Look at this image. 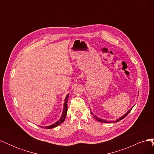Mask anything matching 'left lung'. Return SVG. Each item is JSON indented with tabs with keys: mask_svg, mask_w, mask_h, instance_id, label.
<instances>
[{
	"mask_svg": "<svg viewBox=\"0 0 154 154\" xmlns=\"http://www.w3.org/2000/svg\"><path fill=\"white\" fill-rule=\"evenodd\" d=\"M134 107V106H132V107H131V109H130V110H128L127 112V113H125L123 116H122V117H120L119 118H118V119H117L116 120H115V121H108V120H105V119H101V118H98L97 117V116H96L94 113L92 112L91 111V108H90V110H91V114H92V116H93V117L94 118V119H96L97 121H98L99 122H101V123H116V122H119L120 120H122V119H123L124 118H125L126 116H127L129 113H130V112L131 111V110L132 109V108Z\"/></svg>",
	"mask_w": 154,
	"mask_h": 154,
	"instance_id": "1",
	"label": "left lung"
}]
</instances>
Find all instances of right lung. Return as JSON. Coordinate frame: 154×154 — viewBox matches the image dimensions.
Wrapping results in <instances>:
<instances>
[{
    "instance_id": "obj_1",
    "label": "right lung",
    "mask_w": 154,
    "mask_h": 154,
    "mask_svg": "<svg viewBox=\"0 0 154 154\" xmlns=\"http://www.w3.org/2000/svg\"><path fill=\"white\" fill-rule=\"evenodd\" d=\"M69 94H68L66 96V98H65L64 103H63V112H62L61 118H60V119L58 121V122H56V123H54V124H52V125H51L47 126V127H41V126H40V127L44 128H46V129L53 128H54V127H58V125H60V124H62V123L64 122L65 119H66V116H67V100H68V98H69Z\"/></svg>"
}]
</instances>
